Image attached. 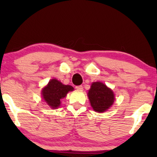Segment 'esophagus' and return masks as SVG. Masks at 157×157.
<instances>
[{
    "label": "esophagus",
    "instance_id": "34e87169",
    "mask_svg": "<svg viewBox=\"0 0 157 157\" xmlns=\"http://www.w3.org/2000/svg\"><path fill=\"white\" fill-rule=\"evenodd\" d=\"M76 89L77 90H79V91H82V90L83 89V86L80 85V86H76Z\"/></svg>",
    "mask_w": 157,
    "mask_h": 157
}]
</instances>
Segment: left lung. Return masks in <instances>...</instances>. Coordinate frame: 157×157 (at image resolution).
Listing matches in <instances>:
<instances>
[{"instance_id": "1", "label": "left lung", "mask_w": 157, "mask_h": 157, "mask_svg": "<svg viewBox=\"0 0 157 157\" xmlns=\"http://www.w3.org/2000/svg\"><path fill=\"white\" fill-rule=\"evenodd\" d=\"M88 96L92 108L97 112L106 111L114 101L113 91L101 82L92 83Z\"/></svg>"}]
</instances>
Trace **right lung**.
Masks as SVG:
<instances>
[{"mask_svg":"<svg viewBox=\"0 0 157 157\" xmlns=\"http://www.w3.org/2000/svg\"><path fill=\"white\" fill-rule=\"evenodd\" d=\"M74 90L71 86L63 85L56 79L49 81L46 87L42 91L43 97L49 106L56 109L61 104V99L64 98L68 91Z\"/></svg>","mask_w":157,"mask_h":157,"instance_id":"1","label":"right lung"}]
</instances>
